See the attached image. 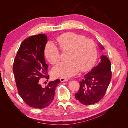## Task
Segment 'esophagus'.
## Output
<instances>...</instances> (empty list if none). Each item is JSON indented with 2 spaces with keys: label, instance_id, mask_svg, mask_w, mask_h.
<instances>
[{
  "label": "esophagus",
  "instance_id": "34e87169",
  "mask_svg": "<svg viewBox=\"0 0 128 128\" xmlns=\"http://www.w3.org/2000/svg\"><path fill=\"white\" fill-rule=\"evenodd\" d=\"M60 80L61 82H66V81H68V80L67 78H60Z\"/></svg>",
  "mask_w": 128,
  "mask_h": 128
}]
</instances>
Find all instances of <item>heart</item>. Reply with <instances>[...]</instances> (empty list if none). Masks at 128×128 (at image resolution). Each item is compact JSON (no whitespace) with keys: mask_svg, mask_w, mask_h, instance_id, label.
Instances as JSON below:
<instances>
[{"mask_svg":"<svg viewBox=\"0 0 128 128\" xmlns=\"http://www.w3.org/2000/svg\"><path fill=\"white\" fill-rule=\"evenodd\" d=\"M56 41L62 52H67L68 60L62 62L53 68V75L68 78L80 70L86 72L94 66L97 56V49L94 40L73 32L61 34ZM45 56L51 64H56L60 60V51L52 42L46 45Z\"/></svg>","mask_w":128,"mask_h":128,"instance_id":"1","label":"heart"}]
</instances>
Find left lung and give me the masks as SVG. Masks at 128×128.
Returning a JSON list of instances; mask_svg holds the SVG:
<instances>
[{
  "mask_svg": "<svg viewBox=\"0 0 128 128\" xmlns=\"http://www.w3.org/2000/svg\"><path fill=\"white\" fill-rule=\"evenodd\" d=\"M102 49L104 48L99 45ZM99 64L84 76L80 89L75 94L76 99L85 105L99 102L105 94L111 78V63L108 58L102 56Z\"/></svg>",
  "mask_w": 128,
  "mask_h": 128,
  "instance_id": "8db88e82",
  "label": "left lung"
}]
</instances>
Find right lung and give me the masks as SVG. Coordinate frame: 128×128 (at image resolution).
<instances>
[{
    "label": "right lung",
    "mask_w": 128,
    "mask_h": 128,
    "mask_svg": "<svg viewBox=\"0 0 128 128\" xmlns=\"http://www.w3.org/2000/svg\"><path fill=\"white\" fill-rule=\"evenodd\" d=\"M47 36L39 34L30 36L22 42L14 61L13 71L18 94L28 106L44 108L52 102L59 79L50 82L42 88L39 80L49 79L48 65L44 58Z\"/></svg>",
    "instance_id": "1"
}]
</instances>
